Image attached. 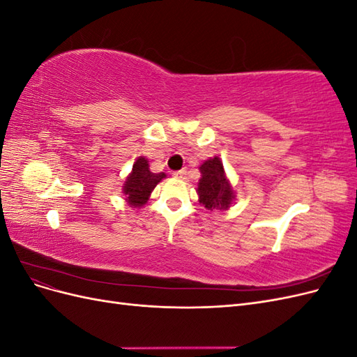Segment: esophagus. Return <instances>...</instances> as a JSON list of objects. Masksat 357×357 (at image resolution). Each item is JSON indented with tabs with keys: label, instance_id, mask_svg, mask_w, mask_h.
<instances>
[{
	"label": "esophagus",
	"instance_id": "1",
	"mask_svg": "<svg viewBox=\"0 0 357 357\" xmlns=\"http://www.w3.org/2000/svg\"><path fill=\"white\" fill-rule=\"evenodd\" d=\"M172 176H174V178H178V180H186V177H188L186 169H180V171L172 172Z\"/></svg>",
	"mask_w": 357,
	"mask_h": 357
}]
</instances>
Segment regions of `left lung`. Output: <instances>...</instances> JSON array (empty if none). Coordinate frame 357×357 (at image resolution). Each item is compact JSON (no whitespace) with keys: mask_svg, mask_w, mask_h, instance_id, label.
<instances>
[{"mask_svg":"<svg viewBox=\"0 0 357 357\" xmlns=\"http://www.w3.org/2000/svg\"><path fill=\"white\" fill-rule=\"evenodd\" d=\"M201 178L197 188L198 201L207 210H228L235 201V190L226 176L222 159L213 156L199 165Z\"/></svg>","mask_w":357,"mask_h":357,"instance_id":"8db88e82","label":"left lung"}]
</instances>
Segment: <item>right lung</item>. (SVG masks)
I'll list each match as a JSON object with an SVG mask.
<instances>
[{
	"instance_id": "add662e5",
	"label": "right lung",
	"mask_w": 357,
	"mask_h": 357,
	"mask_svg": "<svg viewBox=\"0 0 357 357\" xmlns=\"http://www.w3.org/2000/svg\"><path fill=\"white\" fill-rule=\"evenodd\" d=\"M164 178H167L165 172L155 174L149 168V160L144 156H138L122 186V193L128 207L142 208L147 204L153 189Z\"/></svg>"
}]
</instances>
